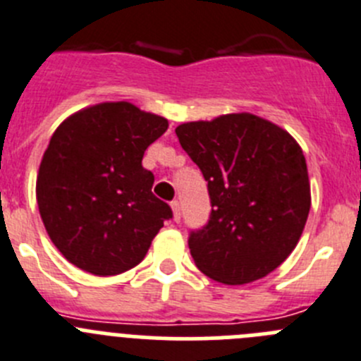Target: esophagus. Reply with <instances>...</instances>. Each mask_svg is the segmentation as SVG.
<instances>
[{
  "mask_svg": "<svg viewBox=\"0 0 361 361\" xmlns=\"http://www.w3.org/2000/svg\"><path fill=\"white\" fill-rule=\"evenodd\" d=\"M171 208H173V217H174V221H180L181 219V208H180V203H178V201H173V203H171Z\"/></svg>",
  "mask_w": 361,
  "mask_h": 361,
  "instance_id": "34e87169",
  "label": "esophagus"
}]
</instances>
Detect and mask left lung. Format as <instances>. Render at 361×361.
<instances>
[{
  "label": "left lung",
  "instance_id": "obj_1",
  "mask_svg": "<svg viewBox=\"0 0 361 361\" xmlns=\"http://www.w3.org/2000/svg\"><path fill=\"white\" fill-rule=\"evenodd\" d=\"M208 181L212 214L188 237L197 269L224 285L265 278L294 251L312 196L301 146L252 114H226L176 128Z\"/></svg>",
  "mask_w": 361,
  "mask_h": 361
}]
</instances>
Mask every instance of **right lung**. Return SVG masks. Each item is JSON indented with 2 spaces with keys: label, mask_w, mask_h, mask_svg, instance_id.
<instances>
[{
  "label": "right lung",
  "mask_w": 361,
  "mask_h": 361,
  "mask_svg": "<svg viewBox=\"0 0 361 361\" xmlns=\"http://www.w3.org/2000/svg\"><path fill=\"white\" fill-rule=\"evenodd\" d=\"M165 117L128 101L78 110L55 130L37 174V204L49 238L67 262L114 276L144 260L167 203L151 192L144 151L165 133Z\"/></svg>",
  "instance_id": "1"
}]
</instances>
